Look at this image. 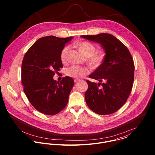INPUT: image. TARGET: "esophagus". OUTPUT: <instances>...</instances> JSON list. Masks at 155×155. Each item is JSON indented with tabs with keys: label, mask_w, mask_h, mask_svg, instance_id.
I'll list each match as a JSON object with an SVG mask.
<instances>
[{
	"label": "esophagus",
	"mask_w": 155,
	"mask_h": 155,
	"mask_svg": "<svg viewBox=\"0 0 155 155\" xmlns=\"http://www.w3.org/2000/svg\"><path fill=\"white\" fill-rule=\"evenodd\" d=\"M74 82H78L80 81V80H79V79H74Z\"/></svg>",
	"instance_id": "esophagus-1"
}]
</instances>
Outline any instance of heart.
Segmentation results:
<instances>
[{"label":"heart","mask_w":155,"mask_h":155,"mask_svg":"<svg viewBox=\"0 0 155 155\" xmlns=\"http://www.w3.org/2000/svg\"><path fill=\"white\" fill-rule=\"evenodd\" d=\"M79 50L87 57L89 64L91 66L97 67L100 66L105 59V54L103 51H96V47L87 41H83L76 45ZM70 51L68 46L64 47L60 52V59L63 63H66L68 55ZM88 69L84 67L72 66L68 68L66 70L67 76L74 78H80L85 74L88 73Z\"/></svg>","instance_id":"heart-1"}]
</instances>
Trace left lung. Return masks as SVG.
<instances>
[{"label":"left lung","mask_w":155,"mask_h":155,"mask_svg":"<svg viewBox=\"0 0 155 155\" xmlns=\"http://www.w3.org/2000/svg\"><path fill=\"white\" fill-rule=\"evenodd\" d=\"M81 37L100 44L106 52L103 63L89 76L100 82L97 84L87 81V104L98 114L113 113L125 103L133 88L135 69L133 57L127 46L110 34Z\"/></svg>","instance_id":"left-lung-1"}]
</instances>
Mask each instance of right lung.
Wrapping results in <instances>:
<instances>
[{
  "instance_id": "right-lung-1",
  "label": "right lung",
  "mask_w": 155,
  "mask_h": 155,
  "mask_svg": "<svg viewBox=\"0 0 155 155\" xmlns=\"http://www.w3.org/2000/svg\"><path fill=\"white\" fill-rule=\"evenodd\" d=\"M72 39V36L43 37L34 43L24 57L21 65L24 92L31 105L42 113L56 114L67 104L73 79L66 76L57 82L53 76L63 67L60 52Z\"/></svg>"
}]
</instances>
